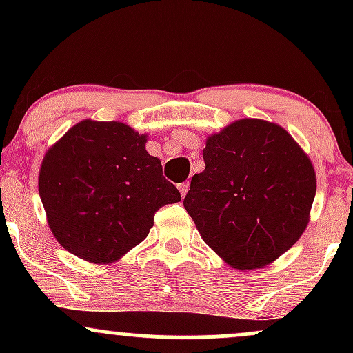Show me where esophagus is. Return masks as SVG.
Instances as JSON below:
<instances>
[{"label": "esophagus", "instance_id": "1", "mask_svg": "<svg viewBox=\"0 0 353 353\" xmlns=\"http://www.w3.org/2000/svg\"><path fill=\"white\" fill-rule=\"evenodd\" d=\"M177 189H179L181 196L185 197V194H188V190H189V182H182V184L177 185Z\"/></svg>", "mask_w": 353, "mask_h": 353}]
</instances>
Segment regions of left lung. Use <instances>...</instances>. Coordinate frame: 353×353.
<instances>
[{
    "mask_svg": "<svg viewBox=\"0 0 353 353\" xmlns=\"http://www.w3.org/2000/svg\"><path fill=\"white\" fill-rule=\"evenodd\" d=\"M184 208L202 241L237 270L272 264L310 221L317 177L282 125L239 119L205 139Z\"/></svg>",
    "mask_w": 353,
    "mask_h": 353,
    "instance_id": "obj_1",
    "label": "left lung"
}]
</instances>
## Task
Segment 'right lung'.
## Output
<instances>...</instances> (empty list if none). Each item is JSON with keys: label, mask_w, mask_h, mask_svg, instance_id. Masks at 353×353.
<instances>
[{"label": "right lung", "mask_w": 353, "mask_h": 353, "mask_svg": "<svg viewBox=\"0 0 353 353\" xmlns=\"http://www.w3.org/2000/svg\"><path fill=\"white\" fill-rule=\"evenodd\" d=\"M148 134L119 121L84 119L48 149L39 197L52 236L91 264H112L148 237L154 214L181 201Z\"/></svg>", "instance_id": "add662e5"}]
</instances>
